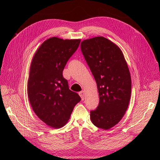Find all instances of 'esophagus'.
Instances as JSON below:
<instances>
[{
  "instance_id": "esophagus-1",
  "label": "esophagus",
  "mask_w": 160,
  "mask_h": 160,
  "mask_svg": "<svg viewBox=\"0 0 160 160\" xmlns=\"http://www.w3.org/2000/svg\"><path fill=\"white\" fill-rule=\"evenodd\" d=\"M79 94L80 97L81 98V99L83 101L85 99V91H82L79 92Z\"/></svg>"
}]
</instances>
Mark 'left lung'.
<instances>
[{
    "mask_svg": "<svg viewBox=\"0 0 160 160\" xmlns=\"http://www.w3.org/2000/svg\"><path fill=\"white\" fill-rule=\"evenodd\" d=\"M81 49L96 81L98 107L90 112L92 123L105 130L118 124L125 113L132 93V79L120 48L103 37L85 39Z\"/></svg>",
    "mask_w": 160,
    "mask_h": 160,
    "instance_id": "obj_1",
    "label": "left lung"
}]
</instances>
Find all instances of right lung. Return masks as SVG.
<instances>
[{
	"label": "right lung",
	"instance_id": "right-lung-1",
	"mask_svg": "<svg viewBox=\"0 0 160 160\" xmlns=\"http://www.w3.org/2000/svg\"><path fill=\"white\" fill-rule=\"evenodd\" d=\"M80 42L81 39L49 38L32 59L27 83L28 99L38 118L50 128L59 129L66 125L81 101L62 76L67 62Z\"/></svg>",
	"mask_w": 160,
	"mask_h": 160
}]
</instances>
